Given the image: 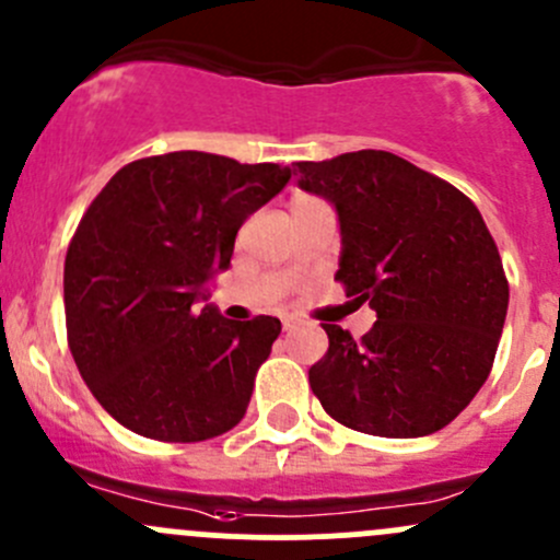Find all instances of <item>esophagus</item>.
<instances>
[{
	"label": "esophagus",
	"mask_w": 560,
	"mask_h": 560,
	"mask_svg": "<svg viewBox=\"0 0 560 560\" xmlns=\"http://www.w3.org/2000/svg\"><path fill=\"white\" fill-rule=\"evenodd\" d=\"M296 318H291V315H285V318H282V328H285V331H291L293 326H296Z\"/></svg>",
	"instance_id": "obj_1"
}]
</instances>
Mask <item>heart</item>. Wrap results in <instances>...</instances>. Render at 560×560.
I'll use <instances>...</instances> for the list:
<instances>
[{"mask_svg": "<svg viewBox=\"0 0 560 560\" xmlns=\"http://www.w3.org/2000/svg\"><path fill=\"white\" fill-rule=\"evenodd\" d=\"M299 199H310V196H296V199H293V201H299Z\"/></svg>", "mask_w": 560, "mask_h": 560, "instance_id": "heart-1", "label": "heart"}]
</instances>
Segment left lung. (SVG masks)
Here are the masks:
<instances>
[{"mask_svg": "<svg viewBox=\"0 0 560 560\" xmlns=\"http://www.w3.org/2000/svg\"><path fill=\"white\" fill-rule=\"evenodd\" d=\"M337 207V278L377 320L361 339L320 323L328 350L310 388L337 423L409 440L445 429L491 374L510 282L469 196L388 151L293 164Z\"/></svg>", "mask_w": 560, "mask_h": 560, "instance_id": "1", "label": "left lung"}]
</instances>
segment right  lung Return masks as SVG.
I'll return each instance as SVG.
<instances>
[{"mask_svg": "<svg viewBox=\"0 0 560 560\" xmlns=\"http://www.w3.org/2000/svg\"><path fill=\"white\" fill-rule=\"evenodd\" d=\"M291 180L280 164L177 151L115 172L65 261L67 342L85 385L135 434L205 442L240 423L280 320H226L205 282L247 215Z\"/></svg>", "mask_w": 560, "mask_h": 560, "instance_id": "1", "label": "right lung"}]
</instances>
